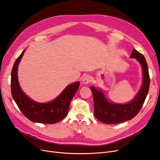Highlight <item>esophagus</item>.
Here are the masks:
<instances>
[{"label": "esophagus", "mask_w": 160, "mask_h": 160, "mask_svg": "<svg viewBox=\"0 0 160 160\" xmlns=\"http://www.w3.org/2000/svg\"><path fill=\"white\" fill-rule=\"evenodd\" d=\"M91 81H92V78L90 75H85L83 78V79H82V82H83V83L85 84L89 83Z\"/></svg>", "instance_id": "obj_1"}]
</instances>
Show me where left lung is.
I'll use <instances>...</instances> for the list:
<instances>
[{"label":"left lung","instance_id":"8db88e82","mask_svg":"<svg viewBox=\"0 0 160 160\" xmlns=\"http://www.w3.org/2000/svg\"><path fill=\"white\" fill-rule=\"evenodd\" d=\"M131 58H136L142 65L143 71V84L140 91L130 102L124 104L110 102L101 91L91 87V90L94 101L95 117L105 124H118L132 119L140 112L148 93L150 79L146 60L142 53L133 49Z\"/></svg>","mask_w":160,"mask_h":160}]
</instances>
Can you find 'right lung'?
Instances as JSON below:
<instances>
[{
  "instance_id": "1",
  "label": "right lung",
  "mask_w": 160,
  "mask_h": 160,
  "mask_svg": "<svg viewBox=\"0 0 160 160\" xmlns=\"http://www.w3.org/2000/svg\"><path fill=\"white\" fill-rule=\"evenodd\" d=\"M25 50L16 59L11 71V93L15 102L25 117L32 122L42 124H55L68 114L71 100L78 90L80 82L68 85L54 101L48 103H38L27 97L21 90L17 77V68Z\"/></svg>"
}]
</instances>
